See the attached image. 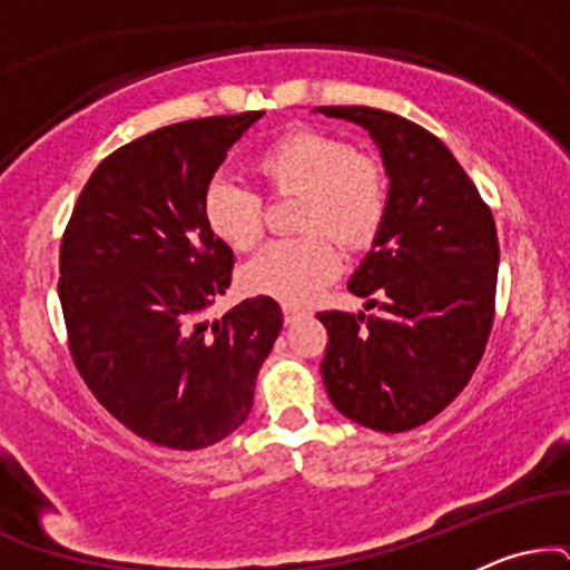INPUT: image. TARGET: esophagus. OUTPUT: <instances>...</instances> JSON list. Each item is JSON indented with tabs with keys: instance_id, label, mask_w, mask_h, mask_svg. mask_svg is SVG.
<instances>
[{
	"instance_id": "34e87169",
	"label": "esophagus",
	"mask_w": 570,
	"mask_h": 570,
	"mask_svg": "<svg viewBox=\"0 0 570 570\" xmlns=\"http://www.w3.org/2000/svg\"><path fill=\"white\" fill-rule=\"evenodd\" d=\"M299 316H305L303 307H299V305H284V322H286V324L297 322Z\"/></svg>"
}]
</instances>
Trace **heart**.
Instances as JSON below:
<instances>
[{"mask_svg": "<svg viewBox=\"0 0 570 570\" xmlns=\"http://www.w3.org/2000/svg\"><path fill=\"white\" fill-rule=\"evenodd\" d=\"M252 174L271 195L299 193L297 238L276 240L240 273L246 292L305 303L340 271V246L367 248L389 212V181L375 158L316 128H289L252 158ZM208 230L233 252H252L265 235V203L230 179L203 195Z\"/></svg>", "mask_w": 570, "mask_h": 570, "instance_id": "obj_1", "label": "heart"}]
</instances>
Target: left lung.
<instances>
[{"label": "left lung", "instance_id": "obj_1", "mask_svg": "<svg viewBox=\"0 0 570 570\" xmlns=\"http://www.w3.org/2000/svg\"><path fill=\"white\" fill-rule=\"evenodd\" d=\"M358 122L381 147L389 212L348 281L375 313L322 311V375L332 404L399 434L440 415L472 381L495 316L499 235L490 206L444 144L372 107H318Z\"/></svg>", "mask_w": 570, "mask_h": 570}]
</instances>
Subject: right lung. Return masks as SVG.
<instances>
[{"mask_svg": "<svg viewBox=\"0 0 570 570\" xmlns=\"http://www.w3.org/2000/svg\"><path fill=\"white\" fill-rule=\"evenodd\" d=\"M259 117H200L128 141L98 163L63 230L58 297L71 362L109 415L160 448L200 450L233 434L284 324L265 294L203 318L235 263L208 230L203 195Z\"/></svg>", "mask_w": 570, "mask_h": 570, "instance_id": "right-lung-1", "label": "right lung"}]
</instances>
